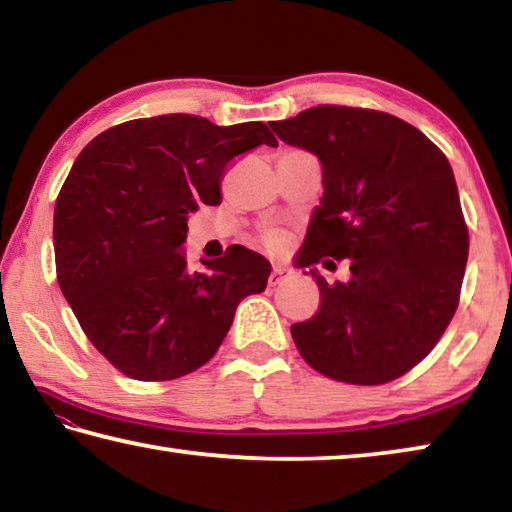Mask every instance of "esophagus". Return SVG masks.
<instances>
[{"label":"esophagus","mask_w":512,"mask_h":512,"mask_svg":"<svg viewBox=\"0 0 512 512\" xmlns=\"http://www.w3.org/2000/svg\"><path fill=\"white\" fill-rule=\"evenodd\" d=\"M291 275H293V271H291L289 266L273 264V271H271V277H268V284H271V287H275V284H282L284 280H289Z\"/></svg>","instance_id":"esophagus-1"}]
</instances>
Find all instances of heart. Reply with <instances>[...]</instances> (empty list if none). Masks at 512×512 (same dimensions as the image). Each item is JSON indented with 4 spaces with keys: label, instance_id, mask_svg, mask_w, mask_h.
<instances>
[{
    "label": "heart",
    "instance_id": "obj_1",
    "mask_svg": "<svg viewBox=\"0 0 512 512\" xmlns=\"http://www.w3.org/2000/svg\"><path fill=\"white\" fill-rule=\"evenodd\" d=\"M271 241H277V237H271Z\"/></svg>",
    "mask_w": 512,
    "mask_h": 512
}]
</instances>
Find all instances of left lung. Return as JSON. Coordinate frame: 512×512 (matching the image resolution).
<instances>
[{
  "label": "left lung",
  "instance_id": "obj_1",
  "mask_svg": "<svg viewBox=\"0 0 512 512\" xmlns=\"http://www.w3.org/2000/svg\"><path fill=\"white\" fill-rule=\"evenodd\" d=\"M271 128L323 167L296 259L320 289L316 314L291 325L302 359L345 384L402 377L433 350L461 296L470 239L452 167L427 135L379 110L316 106ZM325 256L353 259L348 283L317 273L318 261L334 265Z\"/></svg>",
  "mask_w": 512,
  "mask_h": 512
}]
</instances>
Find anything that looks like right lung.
<instances>
[{
    "instance_id": "right-lung-1",
    "label": "right lung",
    "mask_w": 512,
    "mask_h": 512,
    "mask_svg": "<svg viewBox=\"0 0 512 512\" xmlns=\"http://www.w3.org/2000/svg\"><path fill=\"white\" fill-rule=\"evenodd\" d=\"M277 146L262 121L160 115L112 126L76 158L54 210L60 291L94 348L124 375L167 381L214 357L239 302L271 264L244 246L187 266V216L221 203L228 162Z\"/></svg>"
}]
</instances>
